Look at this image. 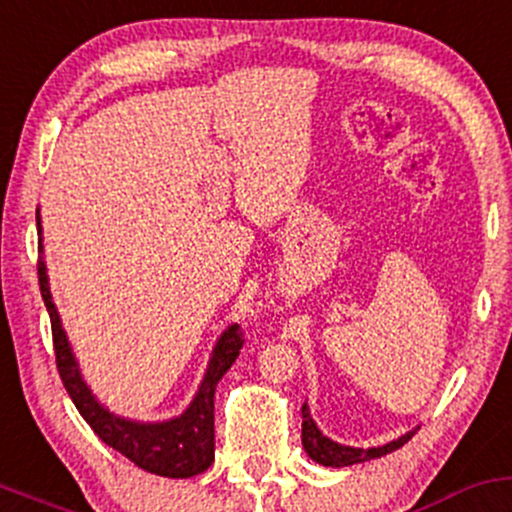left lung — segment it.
Segmentation results:
<instances>
[{
    "instance_id": "obj_1",
    "label": "left lung",
    "mask_w": 512,
    "mask_h": 512,
    "mask_svg": "<svg viewBox=\"0 0 512 512\" xmlns=\"http://www.w3.org/2000/svg\"><path fill=\"white\" fill-rule=\"evenodd\" d=\"M415 430L400 434L398 439H390V442L381 444V447H368V449L349 447V444H339L334 442V439H329L327 434H322L320 427H317V422L312 420L310 405L302 403V447H305V452L312 461H317V464L322 466H332V469L364 464V461L378 459V456L395 452V449H400L405 442H408L412 434H415Z\"/></svg>"
}]
</instances>
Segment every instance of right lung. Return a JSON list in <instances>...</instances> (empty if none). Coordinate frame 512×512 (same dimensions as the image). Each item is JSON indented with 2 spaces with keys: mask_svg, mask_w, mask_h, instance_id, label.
<instances>
[{
  "mask_svg": "<svg viewBox=\"0 0 512 512\" xmlns=\"http://www.w3.org/2000/svg\"><path fill=\"white\" fill-rule=\"evenodd\" d=\"M38 232L41 229V212L36 210ZM41 261H38V283H41V295L46 302V310L51 315L53 327V346H56V364L63 378V386L73 398L75 408L85 417L87 425L95 430L97 437L126 459L134 461L139 469L151 471L156 476L168 478H190L210 469L214 461V390L222 381L224 373L232 368L241 349L239 324H229L219 334L214 344L210 361H207L205 376L192 395L190 405L180 415L170 420L144 422L131 420V417L117 415L100 403L92 388L82 378L80 364L73 354L68 334H65L63 322H60L58 307L53 302L51 283H48V268L43 261V241H41Z\"/></svg>",
  "mask_w": 512,
  "mask_h": 512,
  "instance_id": "right-lung-1",
  "label": "right lung"
}]
</instances>
